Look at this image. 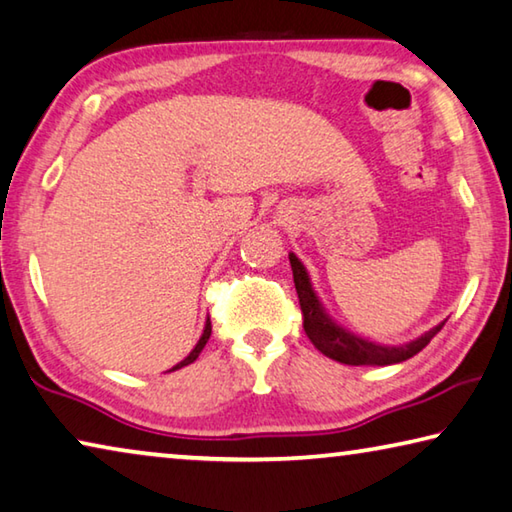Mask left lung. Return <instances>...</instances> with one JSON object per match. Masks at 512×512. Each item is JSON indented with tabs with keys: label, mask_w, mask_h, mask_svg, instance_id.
I'll use <instances>...</instances> for the list:
<instances>
[{
	"label": "left lung",
	"mask_w": 512,
	"mask_h": 512,
	"mask_svg": "<svg viewBox=\"0 0 512 512\" xmlns=\"http://www.w3.org/2000/svg\"><path fill=\"white\" fill-rule=\"evenodd\" d=\"M290 265H292V279H295L297 297L301 313H304V331L317 351H322L326 358L338 360L342 365H395L404 363V360L413 358L415 354L429 345L433 335L438 333L445 322L433 326L420 338L404 342V345H381V342L367 340L363 335H356L354 331L345 329V326L338 324L326 311L324 304L317 297V292L311 283V276H308L304 263L292 254H288Z\"/></svg>",
	"instance_id": "1"
}]
</instances>
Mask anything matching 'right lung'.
Here are the masks:
<instances>
[{
  "instance_id": "obj_1",
  "label": "right lung",
  "mask_w": 512,
  "mask_h": 512,
  "mask_svg": "<svg viewBox=\"0 0 512 512\" xmlns=\"http://www.w3.org/2000/svg\"><path fill=\"white\" fill-rule=\"evenodd\" d=\"M208 338H211V317H208V320H206V324H204V333H201V338L197 340V345L195 347H192V351H190V354L186 356V358H183L181 360V363H177V365H174L172 367V370H181V367H186V365H190V363H195V360H197V356L201 354V349H204L206 347V342H208ZM170 370V372H172Z\"/></svg>"
}]
</instances>
